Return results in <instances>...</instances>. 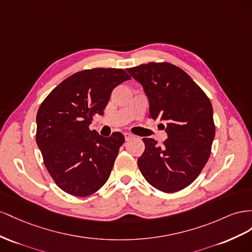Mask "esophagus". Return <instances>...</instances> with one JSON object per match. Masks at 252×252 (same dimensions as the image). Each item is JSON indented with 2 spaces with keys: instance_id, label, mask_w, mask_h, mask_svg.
Instances as JSON below:
<instances>
[{
  "instance_id": "obj_1",
  "label": "esophagus",
  "mask_w": 252,
  "mask_h": 252,
  "mask_svg": "<svg viewBox=\"0 0 252 252\" xmlns=\"http://www.w3.org/2000/svg\"><path fill=\"white\" fill-rule=\"evenodd\" d=\"M124 135H125V138H126V141H128V140H131V139L134 138V136H133L132 134H130V133H124Z\"/></svg>"
}]
</instances>
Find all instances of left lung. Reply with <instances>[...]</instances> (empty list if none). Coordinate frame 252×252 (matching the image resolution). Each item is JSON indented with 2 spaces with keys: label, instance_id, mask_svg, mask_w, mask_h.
I'll list each match as a JSON object with an SVG mask.
<instances>
[{
  "label": "left lung",
  "instance_id": "left-lung-1",
  "mask_svg": "<svg viewBox=\"0 0 252 252\" xmlns=\"http://www.w3.org/2000/svg\"><path fill=\"white\" fill-rule=\"evenodd\" d=\"M149 99L150 117L166 124L168 138L157 146L143 138L138 167L157 190L172 193L192 184L204 169L215 135L210 99L191 77L168 62L126 68Z\"/></svg>",
  "mask_w": 252,
  "mask_h": 252
}]
</instances>
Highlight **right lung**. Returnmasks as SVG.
Masks as SVG:
<instances>
[{
	"mask_svg": "<svg viewBox=\"0 0 252 252\" xmlns=\"http://www.w3.org/2000/svg\"><path fill=\"white\" fill-rule=\"evenodd\" d=\"M130 79L120 68L84 69L41 103L35 140L48 173L64 192L89 196L109 179L125 136L115 132L103 137L89 126L96 114L103 115L112 91Z\"/></svg>",
	"mask_w": 252,
	"mask_h": 252,
	"instance_id": "1",
	"label": "right lung"
}]
</instances>
